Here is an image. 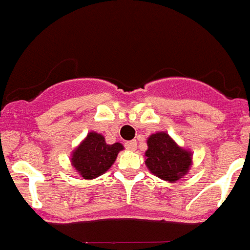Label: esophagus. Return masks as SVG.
I'll list each match as a JSON object with an SVG mask.
<instances>
[{
    "label": "esophagus",
    "instance_id": "obj_1",
    "mask_svg": "<svg viewBox=\"0 0 250 250\" xmlns=\"http://www.w3.org/2000/svg\"><path fill=\"white\" fill-rule=\"evenodd\" d=\"M136 140H131V141H127V143H125V147H126L127 150H131V151H135L136 150Z\"/></svg>",
    "mask_w": 250,
    "mask_h": 250
}]
</instances>
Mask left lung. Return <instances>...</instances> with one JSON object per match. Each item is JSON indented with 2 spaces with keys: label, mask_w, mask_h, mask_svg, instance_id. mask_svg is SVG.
Instances as JSON below:
<instances>
[{
  "label": "left lung",
  "mask_w": 250,
  "mask_h": 250,
  "mask_svg": "<svg viewBox=\"0 0 250 250\" xmlns=\"http://www.w3.org/2000/svg\"><path fill=\"white\" fill-rule=\"evenodd\" d=\"M145 158L147 169L165 182H178L191 167V152L179 146L167 132L149 136Z\"/></svg>",
  "instance_id": "obj_1"
}]
</instances>
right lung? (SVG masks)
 Masks as SVG:
<instances>
[{
  "label": "right lung",
  "mask_w": 250,
  "mask_h": 250,
  "mask_svg": "<svg viewBox=\"0 0 250 250\" xmlns=\"http://www.w3.org/2000/svg\"><path fill=\"white\" fill-rule=\"evenodd\" d=\"M123 149L120 143L106 144L101 134L91 131L72 151L71 164L83 179H95L111 167Z\"/></svg>",
  "instance_id": "1"
}]
</instances>
